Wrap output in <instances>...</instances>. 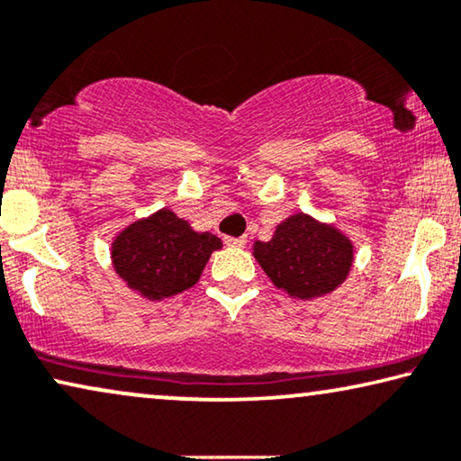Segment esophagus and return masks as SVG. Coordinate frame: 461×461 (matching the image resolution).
<instances>
[{"mask_svg": "<svg viewBox=\"0 0 461 461\" xmlns=\"http://www.w3.org/2000/svg\"><path fill=\"white\" fill-rule=\"evenodd\" d=\"M223 242H225V246H230V249H244V246H246V238H231V236H225Z\"/></svg>", "mask_w": 461, "mask_h": 461, "instance_id": "34e87169", "label": "esophagus"}]
</instances>
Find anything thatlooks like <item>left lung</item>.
Instances as JSON below:
<instances>
[{"label":"left lung","instance_id":"1","mask_svg":"<svg viewBox=\"0 0 461 461\" xmlns=\"http://www.w3.org/2000/svg\"><path fill=\"white\" fill-rule=\"evenodd\" d=\"M252 255L277 290L311 301L334 293L347 280L355 246L336 225L294 212L277 225L269 242L257 240Z\"/></svg>","mask_w":461,"mask_h":461}]
</instances>
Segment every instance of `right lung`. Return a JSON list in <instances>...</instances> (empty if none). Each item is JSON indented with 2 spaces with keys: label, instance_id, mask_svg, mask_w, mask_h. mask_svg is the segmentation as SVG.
I'll return each mask as SVG.
<instances>
[{
  "label": "right lung",
  "instance_id": "right-lung-1",
  "mask_svg": "<svg viewBox=\"0 0 461 461\" xmlns=\"http://www.w3.org/2000/svg\"><path fill=\"white\" fill-rule=\"evenodd\" d=\"M221 246L215 233L192 230L171 209H160L116 233L110 258L129 288L148 301H163L192 288Z\"/></svg>",
  "mask_w": 461,
  "mask_h": 461
}]
</instances>
